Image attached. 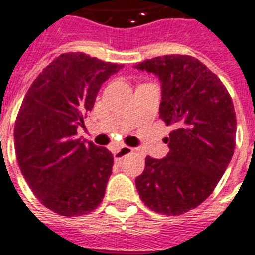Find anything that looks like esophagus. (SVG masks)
I'll return each instance as SVG.
<instances>
[{"instance_id": "34e87169", "label": "esophagus", "mask_w": 255, "mask_h": 255, "mask_svg": "<svg viewBox=\"0 0 255 255\" xmlns=\"http://www.w3.org/2000/svg\"><path fill=\"white\" fill-rule=\"evenodd\" d=\"M132 151H133V149H132L131 147H127V145H122V147H119L118 149H115L114 151L115 162H119V160H122L124 156H127L128 153H131Z\"/></svg>"}]
</instances>
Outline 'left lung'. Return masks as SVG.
Instances as JSON below:
<instances>
[{"label": "left lung", "instance_id": "left-lung-1", "mask_svg": "<svg viewBox=\"0 0 255 255\" xmlns=\"http://www.w3.org/2000/svg\"><path fill=\"white\" fill-rule=\"evenodd\" d=\"M135 68L160 80V119L176 127L164 139L170 152L163 159L145 158L136 188L152 211L180 215L209 197L233 158L234 106L218 77L191 56L168 54Z\"/></svg>", "mask_w": 255, "mask_h": 255}]
</instances>
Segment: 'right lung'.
<instances>
[{"instance_id":"1","label":"right lung","mask_w":255,"mask_h":255,"mask_svg":"<svg viewBox=\"0 0 255 255\" xmlns=\"http://www.w3.org/2000/svg\"><path fill=\"white\" fill-rule=\"evenodd\" d=\"M123 68L65 53L37 76L14 127L18 166L41 203L64 217L91 213L104 198L114 155L77 137L104 81Z\"/></svg>"}]
</instances>
